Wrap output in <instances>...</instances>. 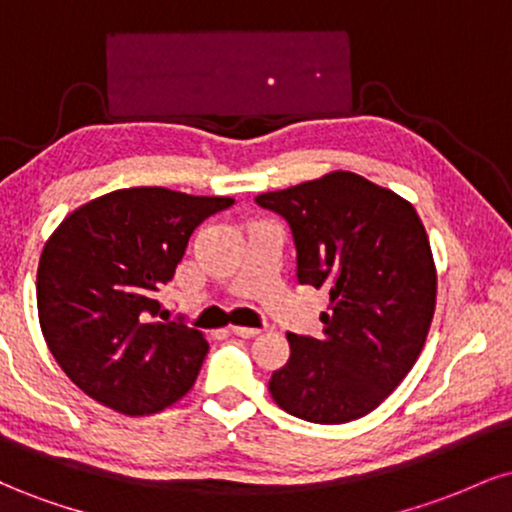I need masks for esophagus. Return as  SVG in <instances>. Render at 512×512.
<instances>
[{"instance_id": "34e87169", "label": "esophagus", "mask_w": 512, "mask_h": 512, "mask_svg": "<svg viewBox=\"0 0 512 512\" xmlns=\"http://www.w3.org/2000/svg\"><path fill=\"white\" fill-rule=\"evenodd\" d=\"M231 332L236 334V337H243V339H252L260 334V330L257 327H231Z\"/></svg>"}]
</instances>
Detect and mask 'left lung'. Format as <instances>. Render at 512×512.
I'll use <instances>...</instances> for the list:
<instances>
[{"label": "left lung", "instance_id": "obj_1", "mask_svg": "<svg viewBox=\"0 0 512 512\" xmlns=\"http://www.w3.org/2000/svg\"><path fill=\"white\" fill-rule=\"evenodd\" d=\"M289 223L298 284L330 293L322 337L286 334L291 356L269 392L313 424H346L378 407L419 358L436 264L416 209L356 173L325 175L255 197Z\"/></svg>", "mask_w": 512, "mask_h": 512}]
</instances>
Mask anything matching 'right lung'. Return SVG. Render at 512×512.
<instances>
[{
	"label": "right lung",
	"mask_w": 512,
	"mask_h": 512,
	"mask_svg": "<svg viewBox=\"0 0 512 512\" xmlns=\"http://www.w3.org/2000/svg\"><path fill=\"white\" fill-rule=\"evenodd\" d=\"M231 197L129 187L60 223L38 264V317L50 354L88 397L127 416L156 414L195 385L209 344L168 320L158 291L192 231Z\"/></svg>",
	"instance_id": "obj_1"
}]
</instances>
